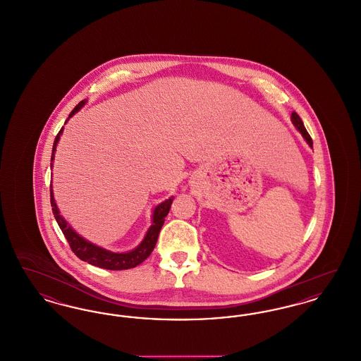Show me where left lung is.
Instances as JSON below:
<instances>
[{
	"label": "left lung",
	"mask_w": 361,
	"mask_h": 361,
	"mask_svg": "<svg viewBox=\"0 0 361 361\" xmlns=\"http://www.w3.org/2000/svg\"><path fill=\"white\" fill-rule=\"evenodd\" d=\"M292 123L295 124V127L299 130V133L303 135V137L307 140V143H309L310 146H312V139H311V137H310L309 133H307V130L305 128V126H303V121H302V119L299 118V115L298 114H292L291 116Z\"/></svg>",
	"instance_id": "8db88e82"
}]
</instances>
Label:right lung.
<instances>
[{
  "label": "right lung",
  "instance_id": "1",
  "mask_svg": "<svg viewBox=\"0 0 361 361\" xmlns=\"http://www.w3.org/2000/svg\"><path fill=\"white\" fill-rule=\"evenodd\" d=\"M85 102L77 104L75 108L70 112L69 118H71ZM63 127L61 128V131L58 133V135L55 137L54 140V146H52L51 154V166L52 159H54V153L56 149V143L59 140V137L62 134ZM50 202H51L52 214L58 222L59 228L62 230L65 238L68 240L70 245V249L73 250V253L82 259L86 261L94 267L104 268V269H111V271H123V269H130V268H135L140 262H143L146 258L149 257L154 249L155 243L158 240V234L161 231V227L165 222V216L169 214V209L172 206L173 197L165 200L164 203H161L159 206H157L153 214V224L149 228L145 240H142V243L137 246L135 250H131L128 253H112L108 250H104L102 247L87 242V240L81 238L69 224H66V221L59 215V211L55 204L54 196H52V189H50Z\"/></svg>",
  "mask_w": 361,
  "mask_h": 361
}]
</instances>
